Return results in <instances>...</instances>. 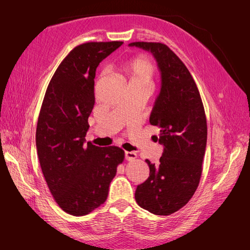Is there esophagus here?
<instances>
[{
  "label": "esophagus",
  "instance_id": "esophagus-1",
  "mask_svg": "<svg viewBox=\"0 0 250 250\" xmlns=\"http://www.w3.org/2000/svg\"><path fill=\"white\" fill-rule=\"evenodd\" d=\"M125 157L128 161H132V160H135V159L137 158V155H136V152H134V151H125Z\"/></svg>",
  "mask_w": 250,
  "mask_h": 250
}]
</instances>
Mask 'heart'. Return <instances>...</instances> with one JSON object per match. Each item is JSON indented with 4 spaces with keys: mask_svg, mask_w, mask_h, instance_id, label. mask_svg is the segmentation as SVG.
Wrapping results in <instances>:
<instances>
[{
    "mask_svg": "<svg viewBox=\"0 0 250 250\" xmlns=\"http://www.w3.org/2000/svg\"><path fill=\"white\" fill-rule=\"evenodd\" d=\"M124 72L128 76L130 83H144L151 86L153 78V66L145 57H135L126 61Z\"/></svg>",
    "mask_w": 250,
    "mask_h": 250,
    "instance_id": "b5f03b06",
    "label": "heart"
}]
</instances>
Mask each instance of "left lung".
<instances>
[{"label":"left lung","mask_w":250,"mask_h":250,"mask_svg":"<svg viewBox=\"0 0 250 250\" xmlns=\"http://www.w3.org/2000/svg\"><path fill=\"white\" fill-rule=\"evenodd\" d=\"M129 45L150 51L162 77L149 122L160 128L163 153L156 166L146 160L149 177L137 186L135 200L142 208L167 216L187 204L199 186L207 141L204 106L187 66L166 44Z\"/></svg>","instance_id":"obj_1"}]
</instances>
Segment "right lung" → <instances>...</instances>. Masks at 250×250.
<instances>
[{"mask_svg": "<svg viewBox=\"0 0 250 250\" xmlns=\"http://www.w3.org/2000/svg\"><path fill=\"white\" fill-rule=\"evenodd\" d=\"M122 44L89 42L76 46L58 66L42 104L37 155L52 196L70 215H87L102 205L117 167L124 162L121 148L84 143L94 105L95 71Z\"/></svg>", "mask_w": 250, "mask_h": 250, "instance_id": "add662e5", "label": "right lung"}]
</instances>
